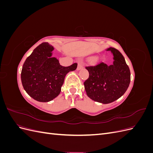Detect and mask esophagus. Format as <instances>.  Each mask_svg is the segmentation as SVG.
<instances>
[{"label": "esophagus", "instance_id": "1", "mask_svg": "<svg viewBox=\"0 0 153 153\" xmlns=\"http://www.w3.org/2000/svg\"><path fill=\"white\" fill-rule=\"evenodd\" d=\"M84 68V65H83V64L81 62H78V66H77V69L78 70H80V69Z\"/></svg>", "mask_w": 153, "mask_h": 153}]
</instances>
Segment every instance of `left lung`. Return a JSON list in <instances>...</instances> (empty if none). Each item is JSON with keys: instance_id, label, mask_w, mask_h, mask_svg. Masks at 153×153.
I'll list each match as a JSON object with an SVG mask.
<instances>
[{"instance_id": "left-lung-1", "label": "left lung", "mask_w": 153, "mask_h": 153, "mask_svg": "<svg viewBox=\"0 0 153 153\" xmlns=\"http://www.w3.org/2000/svg\"><path fill=\"white\" fill-rule=\"evenodd\" d=\"M106 50L113 53V64L108 66L100 62L85 67L89 76L84 83L88 97L103 104L112 103L121 97L130 83V71L123 55L114 48Z\"/></svg>"}]
</instances>
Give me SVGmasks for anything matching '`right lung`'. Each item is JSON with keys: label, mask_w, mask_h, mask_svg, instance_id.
Segmentation results:
<instances>
[{"label": "right lung", "mask_w": 153, "mask_h": 153, "mask_svg": "<svg viewBox=\"0 0 153 153\" xmlns=\"http://www.w3.org/2000/svg\"><path fill=\"white\" fill-rule=\"evenodd\" d=\"M54 48L48 43L37 47L23 65L21 80L24 89L32 98L48 102L60 94L66 74L75 70L77 64L64 67L53 57Z\"/></svg>", "instance_id": "1"}]
</instances>
